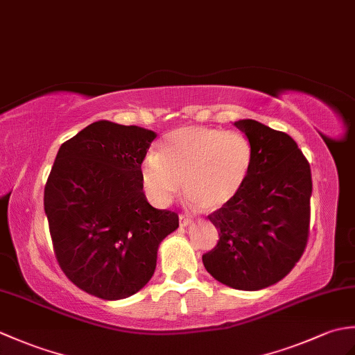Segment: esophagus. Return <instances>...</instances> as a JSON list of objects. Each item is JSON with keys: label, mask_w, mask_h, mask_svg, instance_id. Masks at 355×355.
<instances>
[{"label": "esophagus", "mask_w": 355, "mask_h": 355, "mask_svg": "<svg viewBox=\"0 0 355 355\" xmlns=\"http://www.w3.org/2000/svg\"><path fill=\"white\" fill-rule=\"evenodd\" d=\"M178 221H180V227H187V225H191L193 223L191 218H187L184 215H180L178 216Z\"/></svg>", "instance_id": "esophagus-1"}]
</instances>
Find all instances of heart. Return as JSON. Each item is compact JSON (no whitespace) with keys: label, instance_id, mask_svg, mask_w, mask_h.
Instances as JSON below:
<instances>
[{"label":"heart","instance_id":"1","mask_svg":"<svg viewBox=\"0 0 355 355\" xmlns=\"http://www.w3.org/2000/svg\"><path fill=\"white\" fill-rule=\"evenodd\" d=\"M252 166V146L243 134L206 126H182L164 135L157 153L140 166V182L155 206H168L178 191L212 212L236 197Z\"/></svg>","mask_w":355,"mask_h":355}]
</instances>
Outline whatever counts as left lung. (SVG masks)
Here are the masks:
<instances>
[{
	"mask_svg": "<svg viewBox=\"0 0 355 355\" xmlns=\"http://www.w3.org/2000/svg\"><path fill=\"white\" fill-rule=\"evenodd\" d=\"M235 126L252 146L250 172L236 197L209 215L220 241L202 263L218 282L256 291L284 279L305 250L311 169L288 134L252 119Z\"/></svg>",
	"mask_w": 355,
	"mask_h": 355,
	"instance_id": "obj_1",
	"label": "left lung"
}]
</instances>
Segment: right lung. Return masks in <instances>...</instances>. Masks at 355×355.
I'll return each instance as SVG.
<instances>
[{
    "label": "right lung",
    "mask_w": 355,
    "mask_h": 355,
    "mask_svg": "<svg viewBox=\"0 0 355 355\" xmlns=\"http://www.w3.org/2000/svg\"><path fill=\"white\" fill-rule=\"evenodd\" d=\"M157 134L99 120L62 143L44 210L65 276L105 300L130 297L153 277L162 241L178 215L146 200L140 166Z\"/></svg>",
    "instance_id": "right-lung-1"
}]
</instances>
